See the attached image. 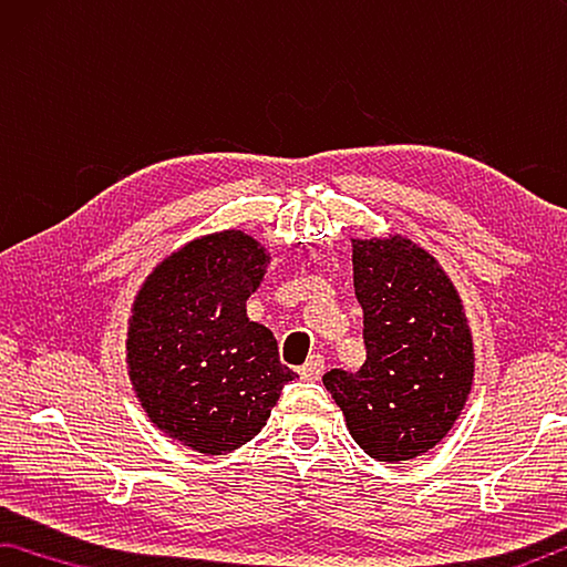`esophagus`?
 Masks as SVG:
<instances>
[{
	"label": "esophagus",
	"instance_id": "esophagus-1",
	"mask_svg": "<svg viewBox=\"0 0 567 567\" xmlns=\"http://www.w3.org/2000/svg\"><path fill=\"white\" fill-rule=\"evenodd\" d=\"M321 373H323V355L321 353H313L311 359L299 369V375L303 381H319Z\"/></svg>",
	"mask_w": 567,
	"mask_h": 567
}]
</instances>
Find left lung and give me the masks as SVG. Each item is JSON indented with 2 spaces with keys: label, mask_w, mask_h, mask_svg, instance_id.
<instances>
[{
  "label": "left lung",
  "mask_w": 567,
  "mask_h": 567,
  "mask_svg": "<svg viewBox=\"0 0 567 567\" xmlns=\"http://www.w3.org/2000/svg\"><path fill=\"white\" fill-rule=\"evenodd\" d=\"M351 244L365 363L329 371L323 385L371 458H419L449 435L471 395V326L449 274L411 238Z\"/></svg>",
  "instance_id": "obj_1"
}]
</instances>
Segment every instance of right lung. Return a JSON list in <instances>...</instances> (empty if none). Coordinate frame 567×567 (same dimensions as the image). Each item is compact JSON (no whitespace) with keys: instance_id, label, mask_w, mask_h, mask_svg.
Here are the masks:
<instances>
[{"instance_id":"add662e5","label":"right lung","mask_w":567,"mask_h":567,"mask_svg":"<svg viewBox=\"0 0 567 567\" xmlns=\"http://www.w3.org/2000/svg\"><path fill=\"white\" fill-rule=\"evenodd\" d=\"M271 256L236 228L194 238L138 289L126 331L128 379L148 419L204 455L241 449L296 373L246 301Z\"/></svg>"}]
</instances>
